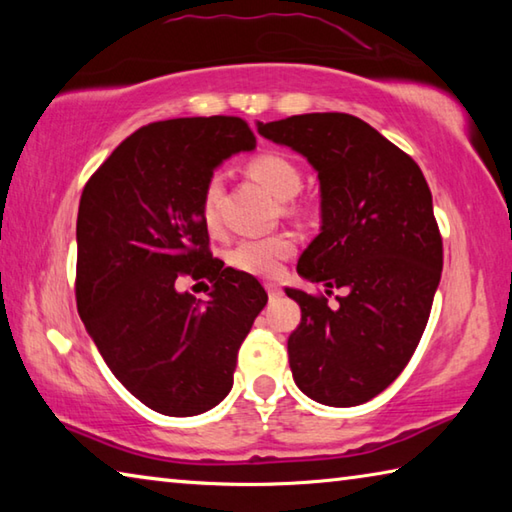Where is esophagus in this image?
I'll return each mask as SVG.
<instances>
[{"label": "esophagus", "instance_id": "esophagus-1", "mask_svg": "<svg viewBox=\"0 0 512 512\" xmlns=\"http://www.w3.org/2000/svg\"><path fill=\"white\" fill-rule=\"evenodd\" d=\"M266 291H268V296H271V298H280L282 296V289L277 287V284H266Z\"/></svg>", "mask_w": 512, "mask_h": 512}]
</instances>
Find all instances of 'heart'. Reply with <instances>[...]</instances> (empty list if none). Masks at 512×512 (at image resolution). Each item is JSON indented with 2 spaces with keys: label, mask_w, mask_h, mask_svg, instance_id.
Returning <instances> with one entry per match:
<instances>
[{
  "label": "heart",
  "mask_w": 512,
  "mask_h": 512,
  "mask_svg": "<svg viewBox=\"0 0 512 512\" xmlns=\"http://www.w3.org/2000/svg\"><path fill=\"white\" fill-rule=\"evenodd\" d=\"M248 173L259 185L266 187L275 198L289 201L300 192L302 176L296 164L287 155L264 151L257 153L248 162ZM223 192V183L219 176H212L203 187L201 196V219L207 228H214L216 216H219V198ZM293 253V239L287 235H271L259 239H241L237 246L230 248L228 264L241 273L255 277H271L277 273L282 259Z\"/></svg>",
  "instance_id": "obj_1"
}]
</instances>
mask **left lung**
I'll use <instances>...</instances> for the list:
<instances>
[{
	"instance_id": "left-lung-1",
	"label": "left lung",
	"mask_w": 512,
	"mask_h": 512,
	"mask_svg": "<svg viewBox=\"0 0 512 512\" xmlns=\"http://www.w3.org/2000/svg\"><path fill=\"white\" fill-rule=\"evenodd\" d=\"M257 131L318 171L320 235L298 273L327 296L343 291L332 309L287 289L302 311L287 343L293 379L320 404H363L393 384L427 327L443 271L429 185L411 155L345 112L257 121Z\"/></svg>"
}]
</instances>
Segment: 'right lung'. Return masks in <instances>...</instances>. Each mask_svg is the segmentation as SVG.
<instances>
[{
  "instance_id": "1",
  "label": "right lung",
  "mask_w": 512,
  "mask_h": 512,
  "mask_svg": "<svg viewBox=\"0 0 512 512\" xmlns=\"http://www.w3.org/2000/svg\"><path fill=\"white\" fill-rule=\"evenodd\" d=\"M239 117L155 121L126 137L85 183L76 219V307L128 393L173 418L210 411L232 388L237 352L266 305L253 275L210 253L201 196L223 160L253 151ZM207 279L202 305L177 291Z\"/></svg>"
}]
</instances>
